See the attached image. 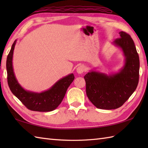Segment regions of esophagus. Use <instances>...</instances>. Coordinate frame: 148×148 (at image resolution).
Instances as JSON below:
<instances>
[{
  "instance_id": "obj_1",
  "label": "esophagus",
  "mask_w": 148,
  "mask_h": 148,
  "mask_svg": "<svg viewBox=\"0 0 148 148\" xmlns=\"http://www.w3.org/2000/svg\"><path fill=\"white\" fill-rule=\"evenodd\" d=\"M84 70H85V68H84V65H79L76 69V71L78 74H82Z\"/></svg>"
}]
</instances>
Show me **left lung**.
<instances>
[{"label": "left lung", "instance_id": "1", "mask_svg": "<svg viewBox=\"0 0 148 148\" xmlns=\"http://www.w3.org/2000/svg\"><path fill=\"white\" fill-rule=\"evenodd\" d=\"M113 45L121 48L125 64L119 72L107 74L91 71L84 76L88 98L96 108L115 109L121 107L137 88L139 77V57L133 39L125 32Z\"/></svg>", "mask_w": 148, "mask_h": 148}]
</instances>
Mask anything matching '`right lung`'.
I'll use <instances>...</instances> for the list:
<instances>
[{"label":"right lung","instance_id":"1","mask_svg":"<svg viewBox=\"0 0 148 148\" xmlns=\"http://www.w3.org/2000/svg\"><path fill=\"white\" fill-rule=\"evenodd\" d=\"M16 42V40L12 44L6 61L8 83L11 92L31 111L39 112L53 111L60 104L64 98L67 88L74 79V74H70L62 78L49 89L42 92L36 93L25 90L18 82L12 67V56Z\"/></svg>","mask_w":148,"mask_h":148}]
</instances>
